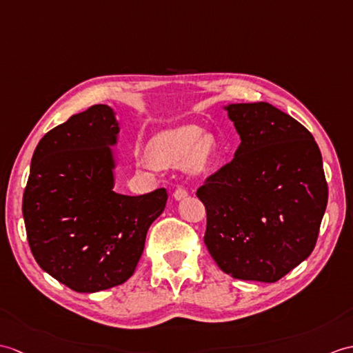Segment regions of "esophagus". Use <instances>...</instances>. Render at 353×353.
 Wrapping results in <instances>:
<instances>
[{
    "instance_id": "esophagus-1",
    "label": "esophagus",
    "mask_w": 353,
    "mask_h": 353,
    "mask_svg": "<svg viewBox=\"0 0 353 353\" xmlns=\"http://www.w3.org/2000/svg\"><path fill=\"white\" fill-rule=\"evenodd\" d=\"M173 196H174L176 200H183L185 196H188V191L183 190V188H177V190L173 194Z\"/></svg>"
}]
</instances>
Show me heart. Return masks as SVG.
I'll return each mask as SVG.
<instances>
[{
  "label": "heart",
  "instance_id": "b5f03b06",
  "mask_svg": "<svg viewBox=\"0 0 353 353\" xmlns=\"http://www.w3.org/2000/svg\"><path fill=\"white\" fill-rule=\"evenodd\" d=\"M214 143L203 138V132L196 126H180L161 134L152 143L150 153L138 157L137 165L144 170L161 167H180L186 162L194 173H203L214 159Z\"/></svg>",
  "mask_w": 353,
  "mask_h": 353
}]
</instances>
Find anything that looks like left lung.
<instances>
[{
	"label": "left lung",
	"instance_id": "left-lung-1",
	"mask_svg": "<svg viewBox=\"0 0 353 353\" xmlns=\"http://www.w3.org/2000/svg\"><path fill=\"white\" fill-rule=\"evenodd\" d=\"M224 110L241 144L196 190L208 214L204 243L225 274L275 283L314 250L327 203L322 154L299 121L270 103Z\"/></svg>",
	"mask_w": 353,
	"mask_h": 353
}]
</instances>
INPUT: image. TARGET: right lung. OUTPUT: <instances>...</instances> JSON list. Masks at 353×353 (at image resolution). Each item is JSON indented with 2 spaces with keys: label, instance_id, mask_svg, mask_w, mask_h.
Masks as SVG:
<instances>
[{
  "label": "right lung",
  "instance_id": "obj_1",
  "mask_svg": "<svg viewBox=\"0 0 353 353\" xmlns=\"http://www.w3.org/2000/svg\"><path fill=\"white\" fill-rule=\"evenodd\" d=\"M120 126L108 105H93L40 139L22 199L32 256L79 293L123 284L135 272L145 234L168 199L114 191Z\"/></svg>",
  "mask_w": 353,
  "mask_h": 353
}]
</instances>
